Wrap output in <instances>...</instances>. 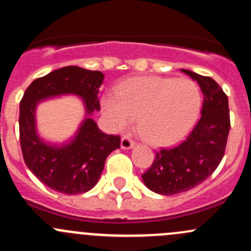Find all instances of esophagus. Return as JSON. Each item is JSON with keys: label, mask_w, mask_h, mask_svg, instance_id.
<instances>
[{"label": "esophagus", "mask_w": 251, "mask_h": 251, "mask_svg": "<svg viewBox=\"0 0 251 251\" xmlns=\"http://www.w3.org/2000/svg\"><path fill=\"white\" fill-rule=\"evenodd\" d=\"M133 146H135V141H133L131 137H128V136H124V137L121 138V148L130 149L132 148Z\"/></svg>", "instance_id": "esophagus-1"}]
</instances>
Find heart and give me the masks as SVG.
<instances>
[{"label": "heart", "mask_w": 251, "mask_h": 251, "mask_svg": "<svg viewBox=\"0 0 251 251\" xmlns=\"http://www.w3.org/2000/svg\"><path fill=\"white\" fill-rule=\"evenodd\" d=\"M100 105L115 130L127 128L137 116L147 140L169 143L182 137L194 124L201 93L191 78L135 77L120 83L116 96L105 95Z\"/></svg>", "instance_id": "1"}]
</instances>
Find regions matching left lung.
<instances>
[{
  "instance_id": "8db88e82",
  "label": "left lung",
  "mask_w": 251,
  "mask_h": 251,
  "mask_svg": "<svg viewBox=\"0 0 251 251\" xmlns=\"http://www.w3.org/2000/svg\"><path fill=\"white\" fill-rule=\"evenodd\" d=\"M182 72L201 86L203 92L201 116L181 143L155 151L151 168L142 175L151 191L174 196L194 188L211 176L225 155L228 138V98L219 83L210 76Z\"/></svg>"
}]
</instances>
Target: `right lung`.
<instances>
[{"mask_svg": "<svg viewBox=\"0 0 251 251\" xmlns=\"http://www.w3.org/2000/svg\"><path fill=\"white\" fill-rule=\"evenodd\" d=\"M100 72L64 67L30 83L20 100L19 140L25 165L53 191L72 196L90 191L98 182L107 156L120 148V136L105 135L93 119H86L75 140L55 148L45 144L35 130V107L42 98L75 93L85 100L87 113L100 110Z\"/></svg>", "mask_w": 251, "mask_h": 251, "instance_id": "1", "label": "right lung"}]
</instances>
